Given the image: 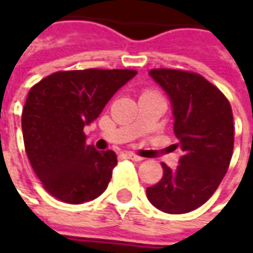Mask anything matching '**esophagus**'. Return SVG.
Returning a JSON list of instances; mask_svg holds the SVG:
<instances>
[{
  "instance_id": "obj_1",
  "label": "esophagus",
  "mask_w": 253,
  "mask_h": 253,
  "mask_svg": "<svg viewBox=\"0 0 253 253\" xmlns=\"http://www.w3.org/2000/svg\"><path fill=\"white\" fill-rule=\"evenodd\" d=\"M125 156H126L128 159H131V161H133V162L143 161V158H141L139 155H136V153H133V152H126V153H125Z\"/></svg>"
}]
</instances>
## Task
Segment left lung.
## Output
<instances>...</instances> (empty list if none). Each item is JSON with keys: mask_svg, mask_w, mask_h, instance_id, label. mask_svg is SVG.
Segmentation results:
<instances>
[{"mask_svg": "<svg viewBox=\"0 0 253 253\" xmlns=\"http://www.w3.org/2000/svg\"><path fill=\"white\" fill-rule=\"evenodd\" d=\"M153 80L168 92L174 135L183 156L176 169L162 163L163 177L146 189L163 212L199 209L218 189L234 151V117L228 98L201 74L177 69H152Z\"/></svg>", "mask_w": 253, "mask_h": 253, "instance_id": "obj_1", "label": "left lung"}]
</instances>
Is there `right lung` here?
Returning <instances> with one entry per match:
<instances>
[{
	"label": "right lung",
	"instance_id": "right-lung-1",
	"mask_svg": "<svg viewBox=\"0 0 253 253\" xmlns=\"http://www.w3.org/2000/svg\"><path fill=\"white\" fill-rule=\"evenodd\" d=\"M135 74L131 69L62 70L29 90L22 110L25 151L54 199L82 204L105 191L117 155L87 145L83 129Z\"/></svg>",
	"mask_w": 253,
	"mask_h": 253
}]
</instances>
